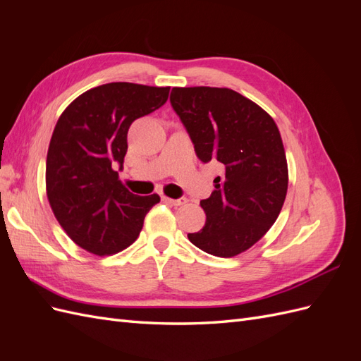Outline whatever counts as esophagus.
<instances>
[{"label": "esophagus", "instance_id": "esophagus-1", "mask_svg": "<svg viewBox=\"0 0 361 361\" xmlns=\"http://www.w3.org/2000/svg\"><path fill=\"white\" fill-rule=\"evenodd\" d=\"M162 200L169 203V204H173V206H182L187 203V197H179V199H170V197H162Z\"/></svg>", "mask_w": 361, "mask_h": 361}]
</instances>
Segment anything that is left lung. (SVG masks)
<instances>
[{
    "label": "left lung",
    "instance_id": "1",
    "mask_svg": "<svg viewBox=\"0 0 361 361\" xmlns=\"http://www.w3.org/2000/svg\"><path fill=\"white\" fill-rule=\"evenodd\" d=\"M170 102L199 159L224 167L211 197L200 202L206 223L188 239L218 257L243 253L276 223L286 199L288 164L279 128L231 89L174 87Z\"/></svg>",
    "mask_w": 361,
    "mask_h": 361
}]
</instances>
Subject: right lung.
Masks as SVG:
<instances>
[{"instance_id": "obj_1", "label": "right lung", "mask_w": 361, "mask_h": 361, "mask_svg": "<svg viewBox=\"0 0 361 361\" xmlns=\"http://www.w3.org/2000/svg\"><path fill=\"white\" fill-rule=\"evenodd\" d=\"M170 87L110 82L82 93L63 111L47 157V192L60 226L97 256L116 255L138 238L158 194L135 195L118 179L128 129L169 99Z\"/></svg>"}]
</instances>
